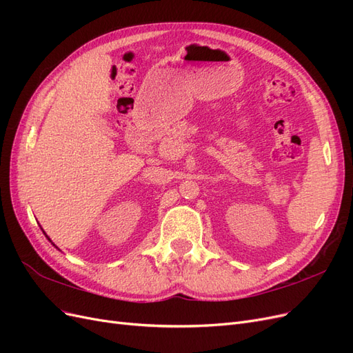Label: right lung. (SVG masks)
I'll list each match as a JSON object with an SVG mask.
<instances>
[{"instance_id": "1", "label": "right lung", "mask_w": 353, "mask_h": 353, "mask_svg": "<svg viewBox=\"0 0 353 353\" xmlns=\"http://www.w3.org/2000/svg\"><path fill=\"white\" fill-rule=\"evenodd\" d=\"M41 230H42V228H41ZM42 232H44V234H46V231H44V230H42ZM46 237H47V239L50 240V237L47 236V234H46ZM50 241H51V240H50ZM51 243H52V241H51ZM52 245H56V244H54V243H52ZM56 248H57V245H56Z\"/></svg>"}]
</instances>
